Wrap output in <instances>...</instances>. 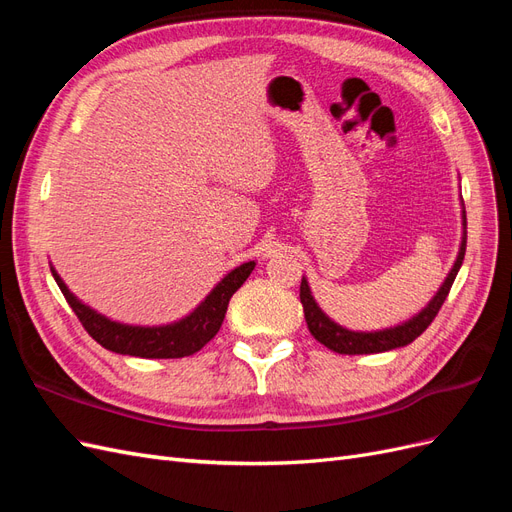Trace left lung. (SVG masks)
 <instances>
[{
    "label": "left lung",
    "instance_id": "8db88e82",
    "mask_svg": "<svg viewBox=\"0 0 512 512\" xmlns=\"http://www.w3.org/2000/svg\"><path fill=\"white\" fill-rule=\"evenodd\" d=\"M461 243H459V252L457 258L453 262L451 271L444 277L442 286L438 288V292L433 294L431 301L421 309V312L414 314L412 318L395 324V327H386V329H378V331H352L337 324L333 318H329L327 314L322 312V307L316 303L312 288H309L307 280L303 277L301 280V303H303V312H305V322L307 329L312 333L320 344L327 346L333 352L339 354H376V352H386V350H395V348H404L408 344H412L414 339L421 335L431 320L436 318V314L440 312L442 303L448 297V290H451L455 277L461 269L463 256H466V239H468V224H466V209H463V200H461Z\"/></svg>",
    "mask_w": 512,
    "mask_h": 512
}]
</instances>
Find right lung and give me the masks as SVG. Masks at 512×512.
Returning <instances> with one entry per match:
<instances>
[{
	"label": "right lung",
	"instance_id": "1",
	"mask_svg": "<svg viewBox=\"0 0 512 512\" xmlns=\"http://www.w3.org/2000/svg\"><path fill=\"white\" fill-rule=\"evenodd\" d=\"M254 267L256 260H250L243 262L237 269L228 271L190 314H185L175 322L156 324V327L126 324L106 318L104 314L96 312L94 307L83 303L74 292H70V288L61 280L53 265L51 273L59 290L64 292L72 312L79 316L85 331L94 337L102 348L117 354L141 356V359H181V356H190L198 352L205 344L211 342L215 333L220 331L230 297L243 286V282L250 277Z\"/></svg>",
	"mask_w": 512,
	"mask_h": 512
}]
</instances>
